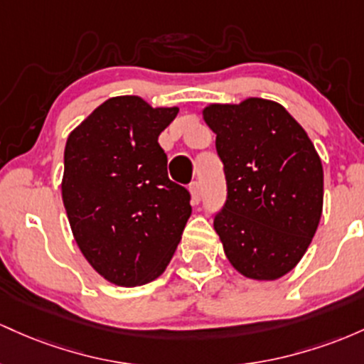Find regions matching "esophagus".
I'll use <instances>...</instances> for the list:
<instances>
[{
  "instance_id": "34e87169",
  "label": "esophagus",
  "mask_w": 364,
  "mask_h": 364,
  "mask_svg": "<svg viewBox=\"0 0 364 364\" xmlns=\"http://www.w3.org/2000/svg\"><path fill=\"white\" fill-rule=\"evenodd\" d=\"M189 191H191V201H193V204H198L199 201H201V196H203L201 183L193 182L189 186Z\"/></svg>"
}]
</instances>
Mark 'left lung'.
<instances>
[{
	"instance_id": "obj_1",
	"label": "left lung",
	"mask_w": 364,
	"mask_h": 364,
	"mask_svg": "<svg viewBox=\"0 0 364 364\" xmlns=\"http://www.w3.org/2000/svg\"><path fill=\"white\" fill-rule=\"evenodd\" d=\"M227 201L213 227L232 267L252 280H277L299 263L323 210V166L306 130L284 106L247 97L210 105Z\"/></svg>"
}]
</instances>
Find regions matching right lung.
Listing matches in <instances>:
<instances>
[{
  "label": "right lung",
  "mask_w": 364,
  "mask_h": 364,
  "mask_svg": "<svg viewBox=\"0 0 364 364\" xmlns=\"http://www.w3.org/2000/svg\"><path fill=\"white\" fill-rule=\"evenodd\" d=\"M177 113V106L153 108L139 96L109 97L67 139L61 198L73 239L115 285L158 279L193 211L158 144Z\"/></svg>",
  "instance_id": "1"
}]
</instances>
